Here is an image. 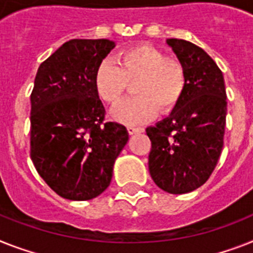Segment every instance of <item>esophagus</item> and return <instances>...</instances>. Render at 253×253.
Returning a JSON list of instances; mask_svg holds the SVG:
<instances>
[{
	"mask_svg": "<svg viewBox=\"0 0 253 253\" xmlns=\"http://www.w3.org/2000/svg\"><path fill=\"white\" fill-rule=\"evenodd\" d=\"M128 131L129 134H135V133H141V131H143V129L138 128V126H131V125H129Z\"/></svg>",
	"mask_w": 253,
	"mask_h": 253,
	"instance_id": "34e87169",
	"label": "esophagus"
}]
</instances>
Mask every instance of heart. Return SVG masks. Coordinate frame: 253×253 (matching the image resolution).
<instances>
[{
  "mask_svg": "<svg viewBox=\"0 0 253 253\" xmlns=\"http://www.w3.org/2000/svg\"><path fill=\"white\" fill-rule=\"evenodd\" d=\"M112 60H103L94 77L95 90L102 101L116 104L122 99L129 83H134L137 97L123 102L112 111L118 122L135 125L151 119L159 110L173 111L185 90V72L179 62L166 58L150 45H134L122 50Z\"/></svg>",
  "mask_w": 253,
  "mask_h": 253,
  "instance_id": "b5f03b06",
  "label": "heart"
}]
</instances>
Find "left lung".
I'll return each instance as SVG.
<instances>
[{"instance_id": "left-lung-1", "label": "left lung", "mask_w": 253, "mask_h": 253, "mask_svg": "<svg viewBox=\"0 0 253 253\" xmlns=\"http://www.w3.org/2000/svg\"><path fill=\"white\" fill-rule=\"evenodd\" d=\"M185 72V90L168 118L149 126L151 178L169 194H186L206 182L224 146L226 90L222 72L202 47L168 39Z\"/></svg>"}]
</instances>
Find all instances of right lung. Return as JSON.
<instances>
[{"instance_id": "obj_1", "label": "right lung", "mask_w": 253, "mask_h": 253, "mask_svg": "<svg viewBox=\"0 0 253 253\" xmlns=\"http://www.w3.org/2000/svg\"><path fill=\"white\" fill-rule=\"evenodd\" d=\"M116 43L70 40L37 70L31 94V159L64 199L89 200L110 186L114 163L129 139L119 123H103L94 77Z\"/></svg>"}]
</instances>
